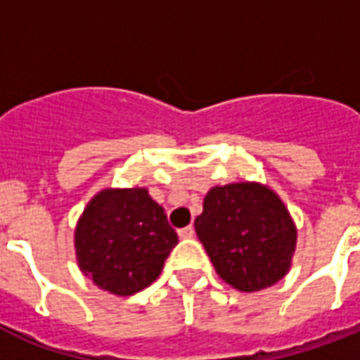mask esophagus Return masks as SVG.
Wrapping results in <instances>:
<instances>
[{"label":"esophagus","mask_w":360,"mask_h":360,"mask_svg":"<svg viewBox=\"0 0 360 360\" xmlns=\"http://www.w3.org/2000/svg\"><path fill=\"white\" fill-rule=\"evenodd\" d=\"M177 233H179L181 239H191V237H194V226H186V228H181Z\"/></svg>","instance_id":"1"}]
</instances>
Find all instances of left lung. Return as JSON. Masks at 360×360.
<instances>
[{
	"label": "left lung",
	"mask_w": 360,
	"mask_h": 360,
	"mask_svg": "<svg viewBox=\"0 0 360 360\" xmlns=\"http://www.w3.org/2000/svg\"><path fill=\"white\" fill-rule=\"evenodd\" d=\"M196 233L220 278L239 291L278 282L290 269L297 239L284 203L257 183L211 188Z\"/></svg>",
	"instance_id": "1"
}]
</instances>
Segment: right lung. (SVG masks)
Returning a JSON list of instances; mask_svg holds the SVG:
<instances>
[{"mask_svg": "<svg viewBox=\"0 0 360 360\" xmlns=\"http://www.w3.org/2000/svg\"><path fill=\"white\" fill-rule=\"evenodd\" d=\"M75 243L87 278L114 295H132L157 280L177 233L146 188H124L93 198Z\"/></svg>", "mask_w": 360, "mask_h": 360, "instance_id": "right-lung-1", "label": "right lung"}]
</instances>
